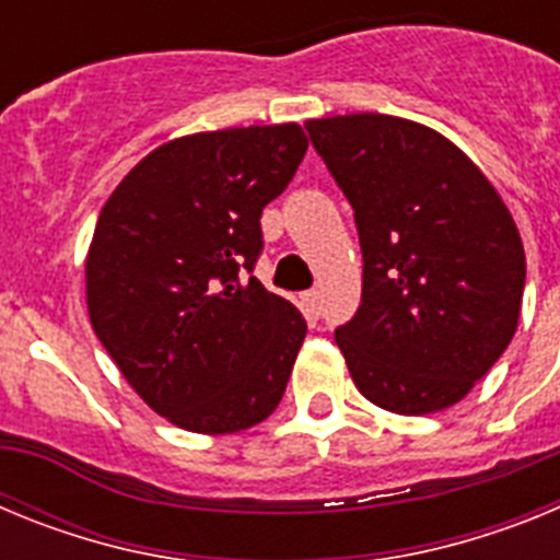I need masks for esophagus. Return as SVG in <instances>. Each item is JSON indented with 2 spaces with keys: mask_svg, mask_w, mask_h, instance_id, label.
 Masks as SVG:
<instances>
[{
  "mask_svg": "<svg viewBox=\"0 0 560 560\" xmlns=\"http://www.w3.org/2000/svg\"><path fill=\"white\" fill-rule=\"evenodd\" d=\"M303 305L311 311V314H319V291L311 289L303 294Z\"/></svg>",
  "mask_w": 560,
  "mask_h": 560,
  "instance_id": "34e87169",
  "label": "esophagus"
}]
</instances>
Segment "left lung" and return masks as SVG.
Segmentation results:
<instances>
[{
  "label": "left lung",
  "instance_id": "1",
  "mask_svg": "<svg viewBox=\"0 0 560 560\" xmlns=\"http://www.w3.org/2000/svg\"><path fill=\"white\" fill-rule=\"evenodd\" d=\"M359 226L361 305L336 328L359 393L398 415L454 407L516 334L524 246L452 140L393 114L305 122Z\"/></svg>",
  "mask_w": 560,
  "mask_h": 560
}]
</instances>
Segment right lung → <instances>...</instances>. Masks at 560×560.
<instances>
[{"label": "right lung", "mask_w": 560, "mask_h": 560, "mask_svg": "<svg viewBox=\"0 0 560 560\" xmlns=\"http://www.w3.org/2000/svg\"><path fill=\"white\" fill-rule=\"evenodd\" d=\"M308 151L296 122L187 133L153 148L103 205L86 305L122 378L196 434L269 418L305 339L303 314L260 285V212Z\"/></svg>", "instance_id": "1"}]
</instances>
